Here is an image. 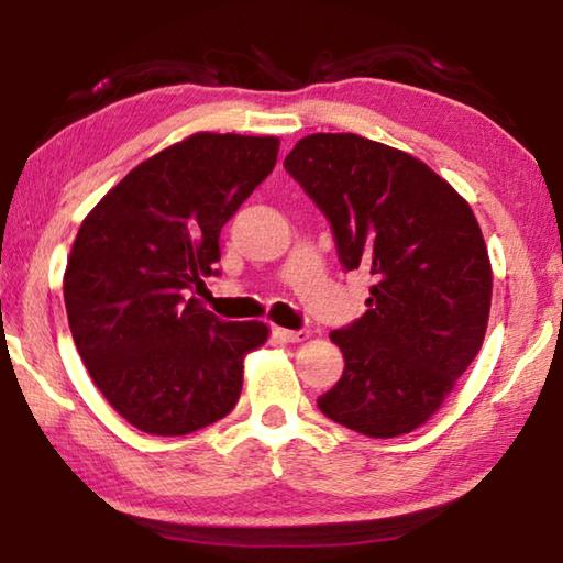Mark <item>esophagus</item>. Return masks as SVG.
Wrapping results in <instances>:
<instances>
[{
    "mask_svg": "<svg viewBox=\"0 0 563 563\" xmlns=\"http://www.w3.org/2000/svg\"><path fill=\"white\" fill-rule=\"evenodd\" d=\"M275 335H278L283 342H302L310 335L308 330H285V328H275Z\"/></svg>",
    "mask_w": 563,
    "mask_h": 563,
    "instance_id": "esophagus-1",
    "label": "esophagus"
}]
</instances>
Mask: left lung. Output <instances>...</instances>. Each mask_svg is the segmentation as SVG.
I'll use <instances>...</instances> for the list:
<instances>
[{"label": "left lung", "mask_w": 563, "mask_h": 563, "mask_svg": "<svg viewBox=\"0 0 563 563\" xmlns=\"http://www.w3.org/2000/svg\"><path fill=\"white\" fill-rule=\"evenodd\" d=\"M328 218L345 271L373 278L365 316L335 330L345 369L320 412L367 437L412 432L472 365L492 265L470 203L422 161L357 133H312L285 156Z\"/></svg>", "instance_id": "1"}]
</instances>
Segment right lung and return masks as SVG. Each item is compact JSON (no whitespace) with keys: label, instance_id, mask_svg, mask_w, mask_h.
Listing matches in <instances>:
<instances>
[{"label":"right lung","instance_id":"1","mask_svg":"<svg viewBox=\"0 0 563 563\" xmlns=\"http://www.w3.org/2000/svg\"><path fill=\"white\" fill-rule=\"evenodd\" d=\"M275 136L194 133L139 164L84 218L64 273L71 338L136 430L180 437L235 407L263 322H228L188 292L221 275V228L278 161Z\"/></svg>","mask_w":563,"mask_h":563}]
</instances>
